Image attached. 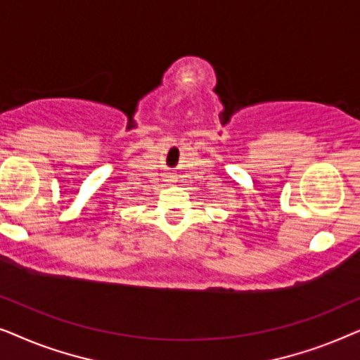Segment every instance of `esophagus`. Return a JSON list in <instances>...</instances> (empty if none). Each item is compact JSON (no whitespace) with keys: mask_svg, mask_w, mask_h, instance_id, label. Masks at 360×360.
<instances>
[{"mask_svg":"<svg viewBox=\"0 0 360 360\" xmlns=\"http://www.w3.org/2000/svg\"><path fill=\"white\" fill-rule=\"evenodd\" d=\"M169 179H172V176H169Z\"/></svg>","mask_w":360,"mask_h":360,"instance_id":"obj_1","label":"esophagus"}]
</instances>
